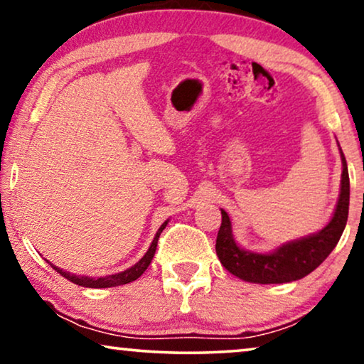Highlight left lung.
<instances>
[{
	"instance_id": "left-lung-1",
	"label": "left lung",
	"mask_w": 364,
	"mask_h": 364,
	"mask_svg": "<svg viewBox=\"0 0 364 364\" xmlns=\"http://www.w3.org/2000/svg\"><path fill=\"white\" fill-rule=\"evenodd\" d=\"M340 155L343 166L340 196L333 216L318 232L289 240L272 252H254L235 242L231 219L221 209L223 223L216 239V254L229 272L252 284H287L304 279L328 257L345 231L350 209V176L341 148Z\"/></svg>"
}]
</instances>
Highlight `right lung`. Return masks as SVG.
Here are the masks:
<instances>
[{"mask_svg": "<svg viewBox=\"0 0 364 364\" xmlns=\"http://www.w3.org/2000/svg\"><path fill=\"white\" fill-rule=\"evenodd\" d=\"M168 221H170V219H166V221L160 226V229H158V232L155 234V237H153L150 247H148L145 255H143V257L138 260L135 265H132L130 269L124 270V272L105 275V277H89V275L70 274V272H68V270H63V269L55 267V265L50 264L49 260H48V264L54 270H58V274H60V275H63V277L70 280V282H73V284L87 287V289H109V287H119V285L130 284V282H133V280H136L138 277H140V275L148 269V265H150L153 255H155V250H156V245H158V239H160V234L163 232V229L166 228Z\"/></svg>", "mask_w": 364, "mask_h": 364, "instance_id": "add662e5", "label": "right lung"}]
</instances>
